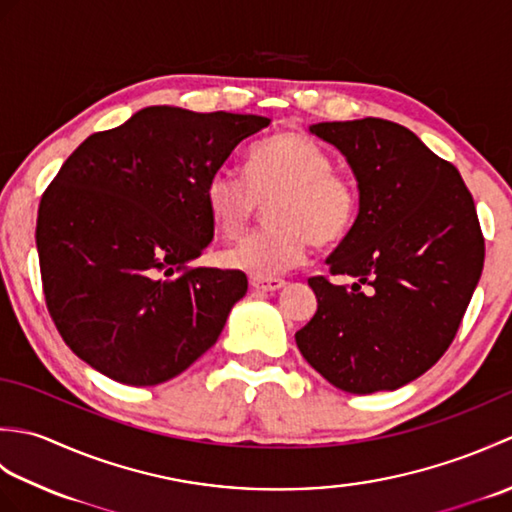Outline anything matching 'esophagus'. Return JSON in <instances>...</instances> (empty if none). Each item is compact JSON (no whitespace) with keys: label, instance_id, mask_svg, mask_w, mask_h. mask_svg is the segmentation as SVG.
Wrapping results in <instances>:
<instances>
[{"label":"esophagus","instance_id":"esophagus-1","mask_svg":"<svg viewBox=\"0 0 512 512\" xmlns=\"http://www.w3.org/2000/svg\"><path fill=\"white\" fill-rule=\"evenodd\" d=\"M286 286L284 279H264V277H250V288L262 292H277Z\"/></svg>","mask_w":512,"mask_h":512}]
</instances>
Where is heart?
Listing matches in <instances>:
<instances>
[{"label":"heart","mask_w":512,"mask_h":512,"mask_svg":"<svg viewBox=\"0 0 512 512\" xmlns=\"http://www.w3.org/2000/svg\"><path fill=\"white\" fill-rule=\"evenodd\" d=\"M330 151L308 134L284 132L255 149L246 178L228 169L206 182L204 202L213 226L242 237L268 206L264 233L228 248L224 262L253 277H275L306 262L312 242L334 246L356 224L361 195L352 178L334 171Z\"/></svg>","instance_id":"1"}]
</instances>
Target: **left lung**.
<instances>
[{"instance_id":"8db88e82","label":"left lung","mask_w":512,"mask_h":512,"mask_svg":"<svg viewBox=\"0 0 512 512\" xmlns=\"http://www.w3.org/2000/svg\"><path fill=\"white\" fill-rule=\"evenodd\" d=\"M352 167L361 209L310 277L317 312L295 334L303 358L350 394L391 391L440 361L484 268L473 195L451 162L383 118L310 125Z\"/></svg>"}]
</instances>
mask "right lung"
I'll return each instance as SVG.
<instances>
[{
  "label": "right lung",
  "mask_w": 512,
  "mask_h": 512,
  "mask_svg": "<svg viewBox=\"0 0 512 512\" xmlns=\"http://www.w3.org/2000/svg\"><path fill=\"white\" fill-rule=\"evenodd\" d=\"M268 125L156 105L63 162L39 204L37 250L48 312L81 361L149 387L215 345L248 281L242 270L189 266L213 239L204 189Z\"/></svg>",
  "instance_id": "add662e5"
}]
</instances>
